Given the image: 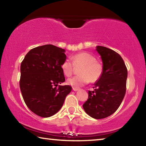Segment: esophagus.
I'll return each mask as SVG.
<instances>
[{"label":"esophagus","mask_w":146,"mask_h":146,"mask_svg":"<svg viewBox=\"0 0 146 146\" xmlns=\"http://www.w3.org/2000/svg\"><path fill=\"white\" fill-rule=\"evenodd\" d=\"M79 90L78 88H75V87H73V91H78Z\"/></svg>","instance_id":"esophagus-1"}]
</instances>
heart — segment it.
<instances>
[{"label":"heart","mask_w":146,"mask_h":146,"mask_svg":"<svg viewBox=\"0 0 146 146\" xmlns=\"http://www.w3.org/2000/svg\"><path fill=\"white\" fill-rule=\"evenodd\" d=\"M72 62L65 60L61 64V69L64 75L70 76L72 75L74 67H80L78 70L80 75L69 78L67 84L73 87L79 88L89 82L94 83L99 80L103 73V66L96 58L86 52L76 53L71 56Z\"/></svg>","instance_id":"obj_1"}]
</instances>
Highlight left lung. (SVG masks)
<instances>
[{
    "instance_id": "1",
    "label": "left lung",
    "mask_w": 146,
    "mask_h": 146,
    "mask_svg": "<svg viewBox=\"0 0 146 146\" xmlns=\"http://www.w3.org/2000/svg\"><path fill=\"white\" fill-rule=\"evenodd\" d=\"M103 63V73L88 91V98L83 104L86 113L95 119L113 114L119 108L126 91L127 70L119 54L110 48L97 46Z\"/></svg>"
}]
</instances>
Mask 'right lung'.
I'll return each instance as SVG.
<instances>
[{"label":"right lung","instance_id":"add662e5","mask_svg":"<svg viewBox=\"0 0 146 146\" xmlns=\"http://www.w3.org/2000/svg\"><path fill=\"white\" fill-rule=\"evenodd\" d=\"M65 49L51 44L36 47L26 54L21 65L20 88L26 106L35 114L49 117L57 113L71 92L61 64ZM58 88H57V86Z\"/></svg>","mask_w":146,"mask_h":146}]
</instances>
